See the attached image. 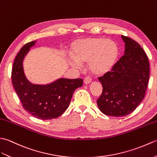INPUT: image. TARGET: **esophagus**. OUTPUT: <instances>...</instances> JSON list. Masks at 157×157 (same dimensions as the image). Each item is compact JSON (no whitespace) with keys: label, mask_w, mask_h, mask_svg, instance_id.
<instances>
[{"label":"esophagus","mask_w":157,"mask_h":157,"mask_svg":"<svg viewBox=\"0 0 157 157\" xmlns=\"http://www.w3.org/2000/svg\"><path fill=\"white\" fill-rule=\"evenodd\" d=\"M92 81V78L90 77V76H86V77L85 78V80H84V82L85 84H89V83Z\"/></svg>","instance_id":"obj_1"}]
</instances>
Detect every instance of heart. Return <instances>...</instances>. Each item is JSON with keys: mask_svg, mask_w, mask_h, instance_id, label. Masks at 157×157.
<instances>
[{"mask_svg": "<svg viewBox=\"0 0 157 157\" xmlns=\"http://www.w3.org/2000/svg\"><path fill=\"white\" fill-rule=\"evenodd\" d=\"M71 54L78 63L89 62V67L95 75H103L110 71L116 63L118 47L112 40L100 37H89L75 41ZM74 67L77 63L72 62Z\"/></svg>", "mask_w": 157, "mask_h": 157, "instance_id": "b5f03b06", "label": "heart"}]
</instances>
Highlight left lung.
<instances>
[{
	"mask_svg": "<svg viewBox=\"0 0 157 157\" xmlns=\"http://www.w3.org/2000/svg\"><path fill=\"white\" fill-rule=\"evenodd\" d=\"M125 54L111 71L99 78L103 91L97 103L102 113L122 117L136 109L147 89L150 66L144 50L136 41L121 36Z\"/></svg>",
	"mask_w": 157,
	"mask_h": 157,
	"instance_id": "1",
	"label": "left lung"
}]
</instances>
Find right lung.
<instances>
[{
	"label": "right lung",
	"mask_w": 157,
	"mask_h": 157,
	"mask_svg": "<svg viewBox=\"0 0 157 157\" xmlns=\"http://www.w3.org/2000/svg\"><path fill=\"white\" fill-rule=\"evenodd\" d=\"M36 44L32 41L21 48L13 62L11 80L24 109L40 120L56 118L67 110L75 90L82 86V78H60L47 85L31 84L23 72V60Z\"/></svg>",
	"instance_id": "obj_1"
}]
</instances>
